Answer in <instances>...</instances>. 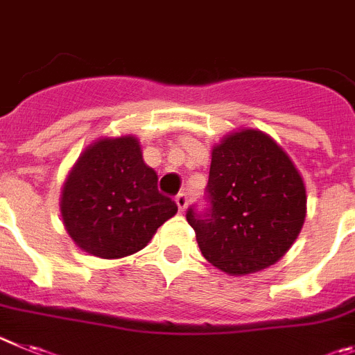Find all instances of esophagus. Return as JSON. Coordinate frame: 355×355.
Wrapping results in <instances>:
<instances>
[{
	"mask_svg": "<svg viewBox=\"0 0 355 355\" xmlns=\"http://www.w3.org/2000/svg\"><path fill=\"white\" fill-rule=\"evenodd\" d=\"M187 201H189V196H187V193H178L177 198H175V203H177L178 210L180 212H184L185 209H187Z\"/></svg>",
	"mask_w": 355,
	"mask_h": 355,
	"instance_id": "1",
	"label": "esophagus"
}]
</instances>
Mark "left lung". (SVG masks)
I'll return each mask as SVG.
<instances>
[{"instance_id":"8db88e82","label":"left lung","mask_w":355,"mask_h":355,"mask_svg":"<svg viewBox=\"0 0 355 355\" xmlns=\"http://www.w3.org/2000/svg\"><path fill=\"white\" fill-rule=\"evenodd\" d=\"M205 212L185 214L201 253L230 276L276 263L304 225L306 187L285 150L257 129L212 148Z\"/></svg>"}]
</instances>
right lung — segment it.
I'll return each mask as SVG.
<instances>
[{
    "label": "right lung",
    "mask_w": 355,
    "mask_h": 355,
    "mask_svg": "<svg viewBox=\"0 0 355 355\" xmlns=\"http://www.w3.org/2000/svg\"><path fill=\"white\" fill-rule=\"evenodd\" d=\"M60 209L78 248L111 260L138 253L178 207L159 193L157 173L129 134L83 152L63 184Z\"/></svg>",
    "instance_id": "add662e5"
}]
</instances>
